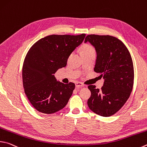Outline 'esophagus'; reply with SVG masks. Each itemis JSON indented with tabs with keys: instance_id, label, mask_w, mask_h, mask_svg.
<instances>
[{
	"instance_id": "esophagus-1",
	"label": "esophagus",
	"mask_w": 147,
	"mask_h": 147,
	"mask_svg": "<svg viewBox=\"0 0 147 147\" xmlns=\"http://www.w3.org/2000/svg\"><path fill=\"white\" fill-rule=\"evenodd\" d=\"M75 85H76V87H77V88H82V87H84V85L82 83L78 82L76 83Z\"/></svg>"
}]
</instances>
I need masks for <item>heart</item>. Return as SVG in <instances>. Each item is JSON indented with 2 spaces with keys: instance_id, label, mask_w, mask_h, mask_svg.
<instances>
[{
  "instance_id": "1",
  "label": "heart",
  "mask_w": 147,
  "mask_h": 147,
  "mask_svg": "<svg viewBox=\"0 0 147 147\" xmlns=\"http://www.w3.org/2000/svg\"><path fill=\"white\" fill-rule=\"evenodd\" d=\"M92 50H94V49H93V48L91 46H90V45H88V44H85L81 48V53L89 51H92Z\"/></svg>"
}]
</instances>
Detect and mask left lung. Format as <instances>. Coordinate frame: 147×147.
<instances>
[{
    "label": "left lung",
    "mask_w": 147,
    "mask_h": 147,
    "mask_svg": "<svg viewBox=\"0 0 147 147\" xmlns=\"http://www.w3.org/2000/svg\"><path fill=\"white\" fill-rule=\"evenodd\" d=\"M87 42L96 52L94 71L104 80L101 90L95 85L88 87L91 96L87 105L98 115L109 117L124 105L132 92L134 67L131 56L125 44L113 36L89 34L84 42Z\"/></svg>",
    "instance_id": "left-lung-1"
}]
</instances>
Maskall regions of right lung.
Listing matches in <instances>:
<instances>
[{
    "label": "right lung",
    "instance_id": "right-lung-1",
    "mask_svg": "<svg viewBox=\"0 0 147 147\" xmlns=\"http://www.w3.org/2000/svg\"><path fill=\"white\" fill-rule=\"evenodd\" d=\"M85 34L52 35L40 39L29 49L24 62L22 80L31 105L44 114H53L68 103L75 85L57 81L54 74L64 67L69 56L80 45Z\"/></svg>",
    "mask_w": 147,
    "mask_h": 147
}]
</instances>
